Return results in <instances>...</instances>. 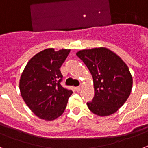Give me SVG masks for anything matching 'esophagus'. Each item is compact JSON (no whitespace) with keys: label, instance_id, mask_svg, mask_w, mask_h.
<instances>
[{"label":"esophagus","instance_id":"1","mask_svg":"<svg viewBox=\"0 0 148 148\" xmlns=\"http://www.w3.org/2000/svg\"><path fill=\"white\" fill-rule=\"evenodd\" d=\"M81 89H82V88H81V87H76V88H75V90H76L77 92H80V91H81Z\"/></svg>","mask_w":148,"mask_h":148}]
</instances>
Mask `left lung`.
Segmentation results:
<instances>
[{"label":"left lung","mask_w":148,"mask_h":148,"mask_svg":"<svg viewBox=\"0 0 148 148\" xmlns=\"http://www.w3.org/2000/svg\"><path fill=\"white\" fill-rule=\"evenodd\" d=\"M76 55L92 75L95 96L87 102L90 111L99 116L113 114L130 95L133 77L126 63L105 47L82 49Z\"/></svg>","instance_id":"1"}]
</instances>
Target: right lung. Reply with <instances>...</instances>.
Instances as JSON below:
<instances>
[{
    "mask_svg": "<svg viewBox=\"0 0 148 148\" xmlns=\"http://www.w3.org/2000/svg\"><path fill=\"white\" fill-rule=\"evenodd\" d=\"M70 51H55L53 48L40 51L29 60L20 77L22 99L34 114L46 121H53L64 113L73 93L60 83V68Z\"/></svg>",
    "mask_w": 148,
    "mask_h": 148,
    "instance_id": "1",
    "label": "right lung"
}]
</instances>
